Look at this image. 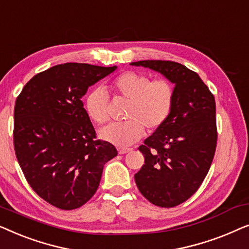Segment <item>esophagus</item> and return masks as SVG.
Returning <instances> with one entry per match:
<instances>
[{
    "label": "esophagus",
    "mask_w": 249,
    "mask_h": 249,
    "mask_svg": "<svg viewBox=\"0 0 249 249\" xmlns=\"http://www.w3.org/2000/svg\"><path fill=\"white\" fill-rule=\"evenodd\" d=\"M129 151H130V148H127V147H119L118 148L119 154H125V153H128Z\"/></svg>",
    "instance_id": "esophagus-1"
}]
</instances>
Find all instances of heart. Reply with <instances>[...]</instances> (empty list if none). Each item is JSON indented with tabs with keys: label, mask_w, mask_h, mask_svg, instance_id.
<instances>
[{
	"label": "heart",
	"mask_w": 249,
	"mask_h": 249,
	"mask_svg": "<svg viewBox=\"0 0 249 249\" xmlns=\"http://www.w3.org/2000/svg\"><path fill=\"white\" fill-rule=\"evenodd\" d=\"M117 97L129 101L125 111L127 121L102 128L100 137L117 146H129L142 138L144 128L154 131L168 120L175 103V87L164 78L151 80L147 74L125 71L110 84ZM88 117L95 124H103L108 120V100L102 88L88 91L84 101Z\"/></svg>",
	"instance_id": "heart-1"
}]
</instances>
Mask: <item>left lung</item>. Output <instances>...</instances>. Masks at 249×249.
<instances>
[{"instance_id": "obj_1", "label": "left lung", "mask_w": 249, "mask_h": 249, "mask_svg": "<svg viewBox=\"0 0 249 249\" xmlns=\"http://www.w3.org/2000/svg\"><path fill=\"white\" fill-rule=\"evenodd\" d=\"M130 64L158 71L175 84L169 119L139 146L145 164L135 181L154 205L177 206L197 192L212 164L217 141L215 100L198 74L182 64L161 60Z\"/></svg>"}]
</instances>
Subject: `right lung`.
<instances>
[{
	"instance_id": "right-lung-1",
	"label": "right lung",
	"mask_w": 249,
	"mask_h": 249,
	"mask_svg": "<svg viewBox=\"0 0 249 249\" xmlns=\"http://www.w3.org/2000/svg\"><path fill=\"white\" fill-rule=\"evenodd\" d=\"M117 67L57 64L37 73L15 105L13 144L27 181L61 210L87 203L100 185L104 164L118 155L96 132L81 97Z\"/></svg>"
}]
</instances>
